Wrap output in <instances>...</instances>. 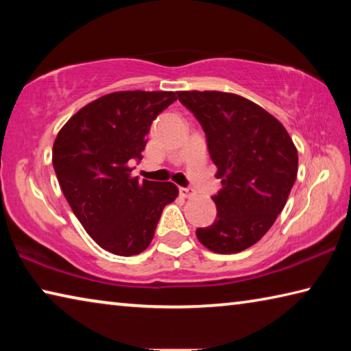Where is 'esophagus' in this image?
<instances>
[{"instance_id":"1","label":"esophagus","mask_w":351,"mask_h":351,"mask_svg":"<svg viewBox=\"0 0 351 351\" xmlns=\"http://www.w3.org/2000/svg\"><path fill=\"white\" fill-rule=\"evenodd\" d=\"M180 193H181V197H184V198H192L195 195L193 190L189 189V187H180Z\"/></svg>"}]
</instances>
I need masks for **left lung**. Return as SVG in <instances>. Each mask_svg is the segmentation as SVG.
<instances>
[{
  "label": "left lung",
  "mask_w": 351,
  "mask_h": 351,
  "mask_svg": "<svg viewBox=\"0 0 351 351\" xmlns=\"http://www.w3.org/2000/svg\"><path fill=\"white\" fill-rule=\"evenodd\" d=\"M203 127L221 189L217 218L197 229L201 245L237 254L255 245L283 210L297 176V148L277 119L232 93L180 91Z\"/></svg>",
  "instance_id": "8db88e82"
}]
</instances>
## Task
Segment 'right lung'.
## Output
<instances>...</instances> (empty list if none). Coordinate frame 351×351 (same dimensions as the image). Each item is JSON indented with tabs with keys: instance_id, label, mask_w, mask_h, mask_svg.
Here are the masks:
<instances>
[{
	"instance_id": "obj_1",
	"label": "right lung",
	"mask_w": 351,
	"mask_h": 351,
	"mask_svg": "<svg viewBox=\"0 0 351 351\" xmlns=\"http://www.w3.org/2000/svg\"><path fill=\"white\" fill-rule=\"evenodd\" d=\"M171 91H117L83 106L58 132L52 164L64 198L88 235L122 257L153 240L173 182L139 181L130 162L141 161L148 130L176 100Z\"/></svg>"
}]
</instances>
